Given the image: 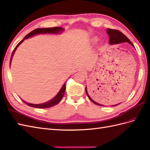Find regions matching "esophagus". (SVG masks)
Returning <instances> with one entry per match:
<instances>
[{
  "label": "esophagus",
  "mask_w": 150,
  "mask_h": 150,
  "mask_svg": "<svg viewBox=\"0 0 150 150\" xmlns=\"http://www.w3.org/2000/svg\"><path fill=\"white\" fill-rule=\"evenodd\" d=\"M80 71L81 72H83V73H85V71H83V70H80Z\"/></svg>",
  "instance_id": "1"
}]
</instances>
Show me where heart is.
I'll use <instances>...</instances> for the list:
<instances>
[{"mask_svg": "<svg viewBox=\"0 0 150 150\" xmlns=\"http://www.w3.org/2000/svg\"><path fill=\"white\" fill-rule=\"evenodd\" d=\"M93 41L94 42H96V41H97V38H94L93 39Z\"/></svg>", "mask_w": 150, "mask_h": 150, "instance_id": "heart-1", "label": "heart"}]
</instances>
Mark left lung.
Wrapping results in <instances>:
<instances>
[{
  "label": "left lung",
  "instance_id": "1",
  "mask_svg": "<svg viewBox=\"0 0 150 150\" xmlns=\"http://www.w3.org/2000/svg\"><path fill=\"white\" fill-rule=\"evenodd\" d=\"M107 33L109 35V44L110 45H117V44H119V43H122V42H129L130 45H131L132 46L134 47L133 44L130 41V40L128 39V38L124 35L123 33H122L121 31H119V30H116V29H107ZM85 92H86L87 95L88 96V97L89 98V99L91 100L93 103H94L95 104H97L98 105H100V106H103L102 104H100L99 103H97L95 100V99H93L92 97V96H91V94L88 93L87 91V88L85 87ZM118 104H115L114 105H112V106H115L117 105Z\"/></svg>",
  "mask_w": 150,
  "mask_h": 150
}]
</instances>
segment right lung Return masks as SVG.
<instances>
[{"instance_id":"1","label":"right lung","mask_w":150,"mask_h":150,"mask_svg":"<svg viewBox=\"0 0 150 150\" xmlns=\"http://www.w3.org/2000/svg\"><path fill=\"white\" fill-rule=\"evenodd\" d=\"M63 28H62L60 27H54V28H38L36 29L35 30H33V31H31V33H29L28 35H27L25 36L24 39L23 40H21L19 43L17 45V46H16V48H14V50L12 51V53L11 55V60H10V64H11V59L13 57V54L15 52L16 50L17 49V48L19 46V45L23 42L24 41V40L25 39H27V38H29V37H32L34 35H38V34H46V33H59L60 31H63ZM66 83H64V85H63V87H62V88L60 89V91L58 93L57 95L55 96L53 99H51V100L45 102V103H42V104H29L28 103V102H25V101L23 100L25 104H26L27 105H28L30 107H33V108H39V109H45V108H51V107L54 106L55 105H57V104H58L60 100L62 99V98L64 96V93H65V89H66V85H65Z\"/></svg>"}]
</instances>
